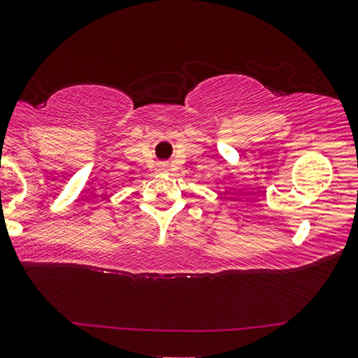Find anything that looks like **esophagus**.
Returning <instances> with one entry per match:
<instances>
[{"label":"esophagus","mask_w":358,"mask_h":358,"mask_svg":"<svg viewBox=\"0 0 358 358\" xmlns=\"http://www.w3.org/2000/svg\"><path fill=\"white\" fill-rule=\"evenodd\" d=\"M159 170H162V172H167L169 165L167 164H159Z\"/></svg>","instance_id":"34e87169"}]
</instances>
